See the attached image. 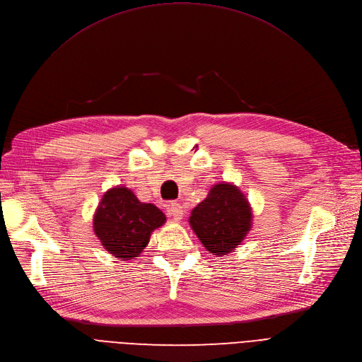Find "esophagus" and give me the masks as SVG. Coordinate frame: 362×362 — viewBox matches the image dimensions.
<instances>
[{
	"label": "esophagus",
	"instance_id": "esophagus-1",
	"mask_svg": "<svg viewBox=\"0 0 362 362\" xmlns=\"http://www.w3.org/2000/svg\"><path fill=\"white\" fill-rule=\"evenodd\" d=\"M168 214L175 221H180L184 216V209H182V206L180 203H170L169 208H168Z\"/></svg>",
	"mask_w": 362,
	"mask_h": 362
}]
</instances>
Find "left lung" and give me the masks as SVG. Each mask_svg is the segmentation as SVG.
<instances>
[{
  "label": "left lung",
  "mask_w": 362,
  "mask_h": 362,
  "mask_svg": "<svg viewBox=\"0 0 362 362\" xmlns=\"http://www.w3.org/2000/svg\"><path fill=\"white\" fill-rule=\"evenodd\" d=\"M252 206L233 182L215 184L188 222L202 245L216 256L234 252L252 228Z\"/></svg>",
  "instance_id": "1"
}]
</instances>
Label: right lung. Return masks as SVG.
Returning a JSON list of instances; mask_svg holds the SVG:
<instances>
[{"instance_id": "right-lung-1", "label": "right lung", "mask_w": 362, "mask_h": 362, "mask_svg": "<svg viewBox=\"0 0 362 362\" xmlns=\"http://www.w3.org/2000/svg\"><path fill=\"white\" fill-rule=\"evenodd\" d=\"M165 222V214L153 203L140 202L129 188L116 185L103 194L94 212L93 228L110 255L129 261L141 255L151 233Z\"/></svg>"}]
</instances>
